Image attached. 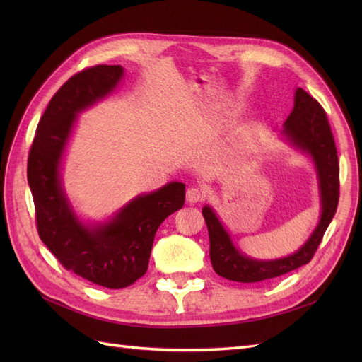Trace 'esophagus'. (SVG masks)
<instances>
[{"instance_id": "34e87169", "label": "esophagus", "mask_w": 362, "mask_h": 362, "mask_svg": "<svg viewBox=\"0 0 362 362\" xmlns=\"http://www.w3.org/2000/svg\"><path fill=\"white\" fill-rule=\"evenodd\" d=\"M185 199H187L189 204H196V202H201L204 199V193L199 187H190L185 193Z\"/></svg>"}]
</instances>
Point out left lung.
Segmentation results:
<instances>
[{
    "instance_id": "obj_1",
    "label": "left lung",
    "mask_w": 362,
    "mask_h": 362,
    "mask_svg": "<svg viewBox=\"0 0 362 362\" xmlns=\"http://www.w3.org/2000/svg\"><path fill=\"white\" fill-rule=\"evenodd\" d=\"M282 134L293 146L310 154L319 177L322 214L311 237L294 254L279 259H252L240 252L225 231L211 206L202 208V216L210 235V258L214 272L235 282H261L286 275L308 264L319 247L323 234L337 211L339 199V164L337 148L323 107L303 89L296 90L294 107L284 122Z\"/></svg>"
}]
</instances>
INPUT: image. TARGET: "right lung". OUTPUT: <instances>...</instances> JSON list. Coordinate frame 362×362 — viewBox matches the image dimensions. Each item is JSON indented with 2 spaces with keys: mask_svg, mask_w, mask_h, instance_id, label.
I'll use <instances>...</instances> for the list:
<instances>
[{
  "mask_svg": "<svg viewBox=\"0 0 362 362\" xmlns=\"http://www.w3.org/2000/svg\"><path fill=\"white\" fill-rule=\"evenodd\" d=\"M122 76L119 64H98L72 75L40 117L27 164L42 242L64 269L113 290L145 275L158 226L182 208L185 199V185L173 181L137 196L110 222L90 226L75 216L60 178L64 148L76 115L110 93Z\"/></svg>",
  "mask_w": 362,
  "mask_h": 362,
  "instance_id": "right-lung-1",
  "label": "right lung"
}]
</instances>
